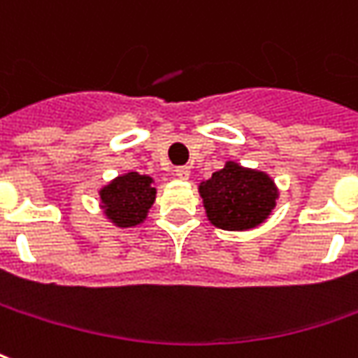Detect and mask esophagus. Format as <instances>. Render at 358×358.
<instances>
[{
    "instance_id": "esophagus-1",
    "label": "esophagus",
    "mask_w": 358,
    "mask_h": 358,
    "mask_svg": "<svg viewBox=\"0 0 358 358\" xmlns=\"http://www.w3.org/2000/svg\"><path fill=\"white\" fill-rule=\"evenodd\" d=\"M174 172H176V176H178V178L182 180L189 178V166H178Z\"/></svg>"
}]
</instances>
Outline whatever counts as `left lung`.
I'll return each mask as SVG.
<instances>
[{
    "label": "left lung",
    "instance_id": "8db88e82",
    "mask_svg": "<svg viewBox=\"0 0 358 358\" xmlns=\"http://www.w3.org/2000/svg\"><path fill=\"white\" fill-rule=\"evenodd\" d=\"M209 221L227 231L254 229L267 219L277 199V189L266 174L246 171L227 162L199 186Z\"/></svg>",
    "mask_w": 358,
    "mask_h": 358
}]
</instances>
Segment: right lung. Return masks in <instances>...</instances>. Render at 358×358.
<instances>
[{
	"instance_id": "add662e5",
	"label": "right lung",
	"mask_w": 358,
	"mask_h": 358,
	"mask_svg": "<svg viewBox=\"0 0 358 358\" xmlns=\"http://www.w3.org/2000/svg\"><path fill=\"white\" fill-rule=\"evenodd\" d=\"M153 180L137 172H127L101 189L102 207L118 227H136L143 221L155 201Z\"/></svg>"
}]
</instances>
